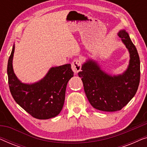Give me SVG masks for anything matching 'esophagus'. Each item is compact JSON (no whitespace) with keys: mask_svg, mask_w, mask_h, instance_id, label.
<instances>
[{"mask_svg":"<svg viewBox=\"0 0 147 147\" xmlns=\"http://www.w3.org/2000/svg\"><path fill=\"white\" fill-rule=\"evenodd\" d=\"M82 67V62L80 59H76L74 60L73 62L71 63V69L74 72V74H77L80 70Z\"/></svg>","mask_w":147,"mask_h":147,"instance_id":"obj_1","label":"esophagus"}]
</instances>
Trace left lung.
<instances>
[{
    "label": "left lung",
    "mask_w": 147,
    "mask_h": 147,
    "mask_svg": "<svg viewBox=\"0 0 147 147\" xmlns=\"http://www.w3.org/2000/svg\"><path fill=\"white\" fill-rule=\"evenodd\" d=\"M117 34L129 53L126 70L122 74H111L104 70L98 61L88 58L78 73L90 104L101 111L121 110L134 97L139 85L140 59L136 48L125 29Z\"/></svg>",
    "instance_id": "obj_1"
}]
</instances>
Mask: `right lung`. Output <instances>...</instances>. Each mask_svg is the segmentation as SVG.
<instances>
[{
	"label": "right lung",
	"mask_w": 147,
	"mask_h": 147,
	"mask_svg": "<svg viewBox=\"0 0 147 147\" xmlns=\"http://www.w3.org/2000/svg\"><path fill=\"white\" fill-rule=\"evenodd\" d=\"M15 49L14 44L7 65L9 88L14 100L34 118L45 120L55 117L63 108L67 82L74 76L71 64L52 67L39 81L23 83L14 72Z\"/></svg>",
	"instance_id": "right-lung-1"
}]
</instances>
